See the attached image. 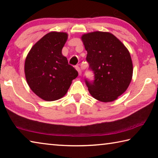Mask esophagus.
<instances>
[{
	"label": "esophagus",
	"mask_w": 158,
	"mask_h": 158,
	"mask_svg": "<svg viewBox=\"0 0 158 158\" xmlns=\"http://www.w3.org/2000/svg\"><path fill=\"white\" fill-rule=\"evenodd\" d=\"M75 68H76V69L77 71H78V73H79V75H81V69H80V68L79 66H76L75 67Z\"/></svg>",
	"instance_id": "obj_1"
}]
</instances>
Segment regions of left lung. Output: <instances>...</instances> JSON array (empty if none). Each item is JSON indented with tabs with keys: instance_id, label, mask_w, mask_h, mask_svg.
I'll list each match as a JSON object with an SVG mask.
<instances>
[{
	"instance_id": "left-lung-1",
	"label": "left lung",
	"mask_w": 158,
	"mask_h": 158,
	"mask_svg": "<svg viewBox=\"0 0 158 158\" xmlns=\"http://www.w3.org/2000/svg\"><path fill=\"white\" fill-rule=\"evenodd\" d=\"M94 80L85 79L93 98L104 102L116 100L129 86L133 68L130 52L111 33L96 31L81 37Z\"/></svg>"
}]
</instances>
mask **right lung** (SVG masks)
<instances>
[{
  "label": "right lung",
  "mask_w": 158,
  "mask_h": 158,
  "mask_svg": "<svg viewBox=\"0 0 158 158\" xmlns=\"http://www.w3.org/2000/svg\"><path fill=\"white\" fill-rule=\"evenodd\" d=\"M68 34L51 32L31 48L25 61L26 79L31 89L46 101L66 94L78 72L61 53Z\"/></svg>",
  "instance_id": "1"
}]
</instances>
